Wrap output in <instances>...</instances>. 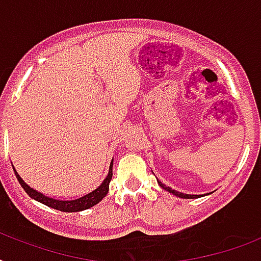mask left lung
Here are the masks:
<instances>
[{"label":"left lung","instance_id":"left-lung-1","mask_svg":"<svg viewBox=\"0 0 261 261\" xmlns=\"http://www.w3.org/2000/svg\"><path fill=\"white\" fill-rule=\"evenodd\" d=\"M159 184L161 187H163L164 190L168 191V192H171V194L176 195V196H178V198H182V199H195V198H199V195H188V194H181V192H178V191H174L172 190V188H169V187L164 186L163 182L159 181Z\"/></svg>","mask_w":261,"mask_h":261}]
</instances>
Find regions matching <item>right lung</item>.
I'll list each match as a JSON object with an SVG mask.
<instances>
[{"label":"right lung","instance_id":"obj_1","mask_svg":"<svg viewBox=\"0 0 261 261\" xmlns=\"http://www.w3.org/2000/svg\"><path fill=\"white\" fill-rule=\"evenodd\" d=\"M14 173H16V177H17L20 186L24 188V191L30 195L31 198L35 199V200H38V202L43 203V204H46V206L53 207L55 210L65 211V213H73V211H83L87 210V208H90V207L94 206V204H97L98 202H101V199L108 194L110 181L111 178H112V163H111L108 176H107L106 180L102 181L101 186L98 187V188H96L94 191H92L90 194L85 195L83 198L74 199V200H57V199H51L48 198V196H44V195L38 192V191H35L34 188H31L28 184H25L24 180L18 176L17 172L14 171Z\"/></svg>","mask_w":261,"mask_h":261}]
</instances>
